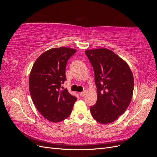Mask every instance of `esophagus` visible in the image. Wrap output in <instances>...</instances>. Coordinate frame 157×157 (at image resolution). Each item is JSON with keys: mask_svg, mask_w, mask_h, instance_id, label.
I'll use <instances>...</instances> for the list:
<instances>
[{"mask_svg": "<svg viewBox=\"0 0 157 157\" xmlns=\"http://www.w3.org/2000/svg\"><path fill=\"white\" fill-rule=\"evenodd\" d=\"M86 90H84L83 92H80V96H82V97H83V96H85V95H86Z\"/></svg>", "mask_w": 157, "mask_h": 157, "instance_id": "esophagus-1", "label": "esophagus"}]
</instances>
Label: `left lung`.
<instances>
[{
	"label": "left lung",
	"instance_id": "1",
	"mask_svg": "<svg viewBox=\"0 0 157 157\" xmlns=\"http://www.w3.org/2000/svg\"><path fill=\"white\" fill-rule=\"evenodd\" d=\"M85 54L94 69L98 94L90 112L99 123L113 122L130 103L134 86L132 71L124 60L109 49L88 50Z\"/></svg>",
	"mask_w": 157,
	"mask_h": 157
}]
</instances>
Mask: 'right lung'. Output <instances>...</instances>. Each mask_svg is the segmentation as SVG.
<instances>
[{
	"label": "right lung",
	"mask_w": 157,
	"mask_h": 157,
	"mask_svg": "<svg viewBox=\"0 0 157 157\" xmlns=\"http://www.w3.org/2000/svg\"><path fill=\"white\" fill-rule=\"evenodd\" d=\"M76 52L66 47L50 49L36 59L31 71L29 86L33 102L41 115L51 122L67 118L77 99L67 89L60 90L66 80L67 61Z\"/></svg>",
	"instance_id": "right-lung-1"
}]
</instances>
